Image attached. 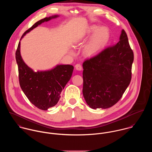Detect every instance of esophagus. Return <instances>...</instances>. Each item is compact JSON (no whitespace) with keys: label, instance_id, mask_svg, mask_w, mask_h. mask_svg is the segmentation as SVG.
I'll return each instance as SVG.
<instances>
[{"label":"esophagus","instance_id":"esophagus-1","mask_svg":"<svg viewBox=\"0 0 152 152\" xmlns=\"http://www.w3.org/2000/svg\"><path fill=\"white\" fill-rule=\"evenodd\" d=\"M75 69L78 71L82 70V66L80 64H77L76 65H75Z\"/></svg>","mask_w":152,"mask_h":152}]
</instances>
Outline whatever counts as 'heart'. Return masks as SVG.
<instances>
[{"mask_svg":"<svg viewBox=\"0 0 152 152\" xmlns=\"http://www.w3.org/2000/svg\"><path fill=\"white\" fill-rule=\"evenodd\" d=\"M93 33L84 48V53L88 56L95 54L104 47L107 43L109 37L108 29L105 27H99L96 25H92L88 28L86 34L88 36Z\"/></svg>","mask_w":152,"mask_h":152,"instance_id":"obj_1","label":"heart"}]
</instances>
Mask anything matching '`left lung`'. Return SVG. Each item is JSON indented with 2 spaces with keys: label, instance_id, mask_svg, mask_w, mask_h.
Listing matches in <instances>:
<instances>
[{
  "label": "left lung",
  "instance_id": "left-lung-1",
  "mask_svg": "<svg viewBox=\"0 0 152 152\" xmlns=\"http://www.w3.org/2000/svg\"><path fill=\"white\" fill-rule=\"evenodd\" d=\"M133 57L122 30L118 43L84 62L83 93L91 108H109L119 101L130 84Z\"/></svg>",
  "mask_w": 152,
  "mask_h": 152
}]
</instances>
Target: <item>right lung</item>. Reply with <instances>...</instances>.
Segmentation results:
<instances>
[{
	"label": "right lung",
	"mask_w": 152,
	"mask_h": 152,
	"mask_svg": "<svg viewBox=\"0 0 152 152\" xmlns=\"http://www.w3.org/2000/svg\"><path fill=\"white\" fill-rule=\"evenodd\" d=\"M59 17L54 15L34 23L20 39L31 30L44 22ZM16 60L18 66L19 83L27 98L37 108L46 110L55 106L60 98V94L71 79L74 66L58 64L51 69L33 71L23 61L20 54V41L16 51Z\"/></svg>",
	"instance_id": "add662e5"
}]
</instances>
